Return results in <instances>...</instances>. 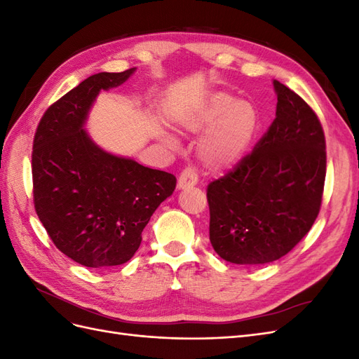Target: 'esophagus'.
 <instances>
[{"mask_svg":"<svg viewBox=\"0 0 359 359\" xmlns=\"http://www.w3.org/2000/svg\"><path fill=\"white\" fill-rule=\"evenodd\" d=\"M198 184V172L196 169L193 168H186L178 178V189L184 190V189H190L193 186H196Z\"/></svg>","mask_w":359,"mask_h":359,"instance_id":"esophagus-1","label":"esophagus"}]
</instances>
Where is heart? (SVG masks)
Here are the masks:
<instances>
[{"mask_svg":"<svg viewBox=\"0 0 359 359\" xmlns=\"http://www.w3.org/2000/svg\"><path fill=\"white\" fill-rule=\"evenodd\" d=\"M259 116L255 106L235 100L227 93H215L191 112L180 118L190 132L206 133L201 139L198 154L206 168L227 169L243 158L257 130Z\"/></svg>","mask_w":359,"mask_h":359,"instance_id":"b5f03b06","label":"heart"}]
</instances>
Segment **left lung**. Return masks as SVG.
<instances>
[{
	"instance_id": "left-lung-1",
	"label": "left lung",
	"mask_w": 359,
	"mask_h": 359,
	"mask_svg": "<svg viewBox=\"0 0 359 359\" xmlns=\"http://www.w3.org/2000/svg\"><path fill=\"white\" fill-rule=\"evenodd\" d=\"M276 119L252 153L210 182V241L231 264L264 265L295 247L320 211L327 173L318 115L274 81Z\"/></svg>"
}]
</instances>
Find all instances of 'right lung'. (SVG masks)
<instances>
[{"instance_id": "obj_1", "label": "right lung", "mask_w": 359, "mask_h": 359, "mask_svg": "<svg viewBox=\"0 0 359 359\" xmlns=\"http://www.w3.org/2000/svg\"><path fill=\"white\" fill-rule=\"evenodd\" d=\"M135 70L82 81L48 107L32 144L39 219L60 252L88 268L132 259L151 215L177 186L169 172L107 153L83 128L99 93L124 83Z\"/></svg>"}]
</instances>
